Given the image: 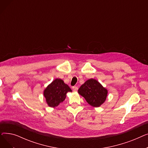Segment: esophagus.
Masks as SVG:
<instances>
[{"label": "esophagus", "mask_w": 148, "mask_h": 148, "mask_svg": "<svg viewBox=\"0 0 148 148\" xmlns=\"http://www.w3.org/2000/svg\"><path fill=\"white\" fill-rule=\"evenodd\" d=\"M73 91H74V92L77 91V90H78V88H77V86H73Z\"/></svg>", "instance_id": "esophagus-1"}]
</instances>
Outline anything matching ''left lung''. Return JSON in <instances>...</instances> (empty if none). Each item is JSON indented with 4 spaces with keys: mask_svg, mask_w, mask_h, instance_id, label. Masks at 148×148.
Listing matches in <instances>:
<instances>
[{
    "mask_svg": "<svg viewBox=\"0 0 148 148\" xmlns=\"http://www.w3.org/2000/svg\"><path fill=\"white\" fill-rule=\"evenodd\" d=\"M78 92L89 104L98 107L105 102L108 91L97 80L90 79L82 85Z\"/></svg>",
    "mask_w": 148,
    "mask_h": 148,
    "instance_id": "8db88e82",
    "label": "left lung"
}]
</instances>
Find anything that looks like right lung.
I'll list each match as a JSON object with an SVG mask.
<instances>
[{
  "instance_id": "add662e5",
  "label": "right lung",
  "mask_w": 148,
  "mask_h": 148,
  "mask_svg": "<svg viewBox=\"0 0 148 148\" xmlns=\"http://www.w3.org/2000/svg\"><path fill=\"white\" fill-rule=\"evenodd\" d=\"M72 90L64 82L56 79L48 85L44 90V96L48 106L55 107L65 99L68 92Z\"/></svg>"
}]
</instances>
